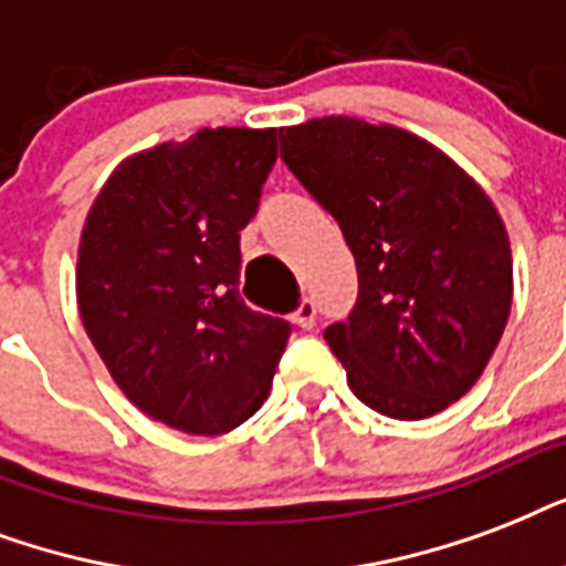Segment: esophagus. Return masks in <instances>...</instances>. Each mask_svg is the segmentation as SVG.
Segmentation results:
<instances>
[{"label": "esophagus", "mask_w": 566, "mask_h": 566, "mask_svg": "<svg viewBox=\"0 0 566 566\" xmlns=\"http://www.w3.org/2000/svg\"><path fill=\"white\" fill-rule=\"evenodd\" d=\"M292 318H295V322L301 324L304 331H310V327H313V324H315V301H313V297H301V301H297L295 315H292Z\"/></svg>", "instance_id": "34e87169"}]
</instances>
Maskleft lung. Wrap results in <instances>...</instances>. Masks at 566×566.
Segmentation results:
<instances>
[{"label": "left lung", "mask_w": 566, "mask_h": 566, "mask_svg": "<svg viewBox=\"0 0 566 566\" xmlns=\"http://www.w3.org/2000/svg\"><path fill=\"white\" fill-rule=\"evenodd\" d=\"M280 159L336 218L357 301L324 339L363 405L428 419L496 352L514 292L505 223L490 197L422 138L357 117L280 129Z\"/></svg>", "instance_id": "obj_1"}]
</instances>
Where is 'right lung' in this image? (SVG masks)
<instances>
[{"instance_id":"right-lung-1","label":"right lung","mask_w":566,"mask_h":566,"mask_svg":"<svg viewBox=\"0 0 566 566\" xmlns=\"http://www.w3.org/2000/svg\"><path fill=\"white\" fill-rule=\"evenodd\" d=\"M277 161V129H200L126 159L87 212L78 313L138 410L233 431L269 398L292 324L239 295V239Z\"/></svg>"}]
</instances>
